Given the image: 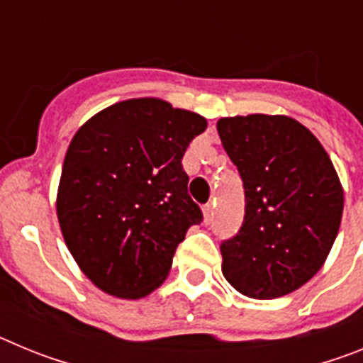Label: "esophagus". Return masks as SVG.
Masks as SVG:
<instances>
[{"mask_svg": "<svg viewBox=\"0 0 363 363\" xmlns=\"http://www.w3.org/2000/svg\"><path fill=\"white\" fill-rule=\"evenodd\" d=\"M203 216H205V223H211L214 218V203H205L203 205Z\"/></svg>", "mask_w": 363, "mask_h": 363, "instance_id": "obj_1", "label": "esophagus"}]
</instances>
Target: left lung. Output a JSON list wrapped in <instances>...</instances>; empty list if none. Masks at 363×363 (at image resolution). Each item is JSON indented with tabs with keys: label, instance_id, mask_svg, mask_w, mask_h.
Here are the masks:
<instances>
[{
	"label": "left lung",
	"instance_id": "8db88e82",
	"mask_svg": "<svg viewBox=\"0 0 363 363\" xmlns=\"http://www.w3.org/2000/svg\"><path fill=\"white\" fill-rule=\"evenodd\" d=\"M216 129L245 192L242 227L220 245L221 272L256 300L293 293L320 271L340 229L344 191L331 158L293 118H221Z\"/></svg>",
	"mask_w": 363,
	"mask_h": 363
}]
</instances>
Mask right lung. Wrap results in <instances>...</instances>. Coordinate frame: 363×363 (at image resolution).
<instances>
[{"mask_svg":"<svg viewBox=\"0 0 363 363\" xmlns=\"http://www.w3.org/2000/svg\"><path fill=\"white\" fill-rule=\"evenodd\" d=\"M203 116L156 98L111 105L74 134L57 189L70 255L105 293L138 300L171 271L176 247L203 220L182 158Z\"/></svg>","mask_w":363,"mask_h":363,"instance_id":"right-lung-1","label":"right lung"}]
</instances>
